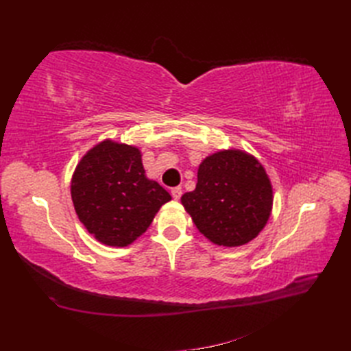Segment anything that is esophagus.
I'll use <instances>...</instances> for the list:
<instances>
[{"label":"esophagus","instance_id":"esophagus-1","mask_svg":"<svg viewBox=\"0 0 351 351\" xmlns=\"http://www.w3.org/2000/svg\"><path fill=\"white\" fill-rule=\"evenodd\" d=\"M171 196H173L176 200H178L180 197H182V187H174V189H171Z\"/></svg>","mask_w":351,"mask_h":351}]
</instances>
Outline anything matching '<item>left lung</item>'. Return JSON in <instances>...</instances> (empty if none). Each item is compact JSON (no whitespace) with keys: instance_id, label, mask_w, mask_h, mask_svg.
<instances>
[{"instance_id":"1","label":"left lung","mask_w":351,"mask_h":351,"mask_svg":"<svg viewBox=\"0 0 351 351\" xmlns=\"http://www.w3.org/2000/svg\"><path fill=\"white\" fill-rule=\"evenodd\" d=\"M182 204L209 241L239 247L267 226L274 192L259 159L232 147L210 154L199 164L196 189L182 196Z\"/></svg>"}]
</instances>
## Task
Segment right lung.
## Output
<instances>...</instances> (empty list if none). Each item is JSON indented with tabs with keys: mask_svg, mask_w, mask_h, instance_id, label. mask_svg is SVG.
Wrapping results in <instances>:
<instances>
[{
	"mask_svg": "<svg viewBox=\"0 0 351 351\" xmlns=\"http://www.w3.org/2000/svg\"><path fill=\"white\" fill-rule=\"evenodd\" d=\"M77 218L99 243L125 247L149 228L171 196L147 178L134 145L105 139L84 154L70 182Z\"/></svg>",
	"mask_w": 351,
	"mask_h": 351,
	"instance_id": "1",
	"label": "right lung"
}]
</instances>
